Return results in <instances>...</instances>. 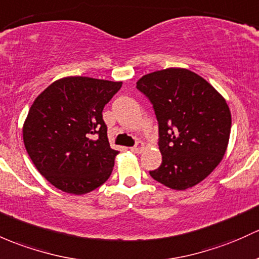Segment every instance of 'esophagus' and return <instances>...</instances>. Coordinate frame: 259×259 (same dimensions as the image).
Masks as SVG:
<instances>
[{
	"instance_id": "obj_1",
	"label": "esophagus",
	"mask_w": 259,
	"mask_h": 259,
	"mask_svg": "<svg viewBox=\"0 0 259 259\" xmlns=\"http://www.w3.org/2000/svg\"><path fill=\"white\" fill-rule=\"evenodd\" d=\"M131 151H132L133 153H141L142 151H143V143L138 142L135 147H131Z\"/></svg>"
}]
</instances>
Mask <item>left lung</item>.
Instances as JSON below:
<instances>
[{
  "label": "left lung",
  "mask_w": 259,
  "mask_h": 259,
  "mask_svg": "<svg viewBox=\"0 0 259 259\" xmlns=\"http://www.w3.org/2000/svg\"><path fill=\"white\" fill-rule=\"evenodd\" d=\"M137 89L152 102L159 126L162 164L151 177L185 190L212 173L226 153L231 112L226 100L204 77L184 68L142 76Z\"/></svg>",
  "instance_id": "8db88e82"
}]
</instances>
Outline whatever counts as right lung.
Here are the masks:
<instances>
[{
  "mask_svg": "<svg viewBox=\"0 0 259 259\" xmlns=\"http://www.w3.org/2000/svg\"><path fill=\"white\" fill-rule=\"evenodd\" d=\"M122 81L68 76L37 96L23 142L38 171L59 190L82 195L104 184L117 151L110 147L102 110Z\"/></svg>",
  "mask_w": 259,
  "mask_h": 259,
  "instance_id": "obj_1",
  "label": "right lung"
}]
</instances>
